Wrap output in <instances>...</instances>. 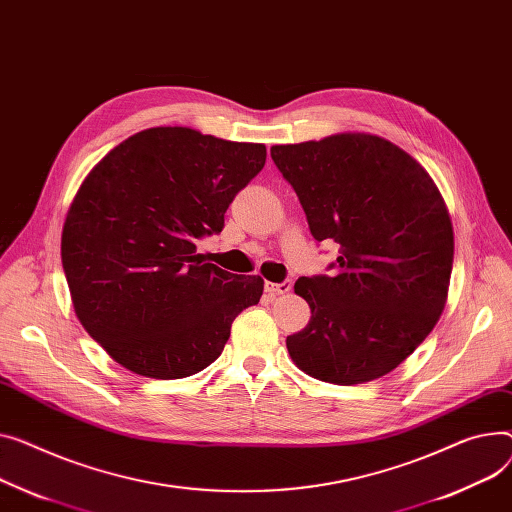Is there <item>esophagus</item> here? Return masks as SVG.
<instances>
[{
    "mask_svg": "<svg viewBox=\"0 0 512 512\" xmlns=\"http://www.w3.org/2000/svg\"><path fill=\"white\" fill-rule=\"evenodd\" d=\"M292 290V282L290 280H284L280 284L276 282H265V292L269 296H280V294H288Z\"/></svg>",
    "mask_w": 512,
    "mask_h": 512,
    "instance_id": "esophagus-1",
    "label": "esophagus"
}]
</instances>
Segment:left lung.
Wrapping results in <instances>:
<instances>
[{
    "instance_id": "left-lung-1",
    "label": "left lung",
    "mask_w": 512,
    "mask_h": 512,
    "mask_svg": "<svg viewBox=\"0 0 512 512\" xmlns=\"http://www.w3.org/2000/svg\"><path fill=\"white\" fill-rule=\"evenodd\" d=\"M315 241H335L331 276L298 278L311 321L288 335L300 370L333 385L383 377L410 356L445 309L453 226L434 181L370 133L271 148Z\"/></svg>"
}]
</instances>
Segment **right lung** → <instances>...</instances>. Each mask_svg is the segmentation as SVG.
Listing matches in <instances>:
<instances>
[{"instance_id":"1","label":"right lung","mask_w":512,"mask_h":512,"mask_svg":"<svg viewBox=\"0 0 512 512\" xmlns=\"http://www.w3.org/2000/svg\"><path fill=\"white\" fill-rule=\"evenodd\" d=\"M265 156L263 144L152 127L90 170L63 224L61 263L80 323L115 362L166 381L222 354L263 280L208 263L195 243L222 232Z\"/></svg>"}]
</instances>
